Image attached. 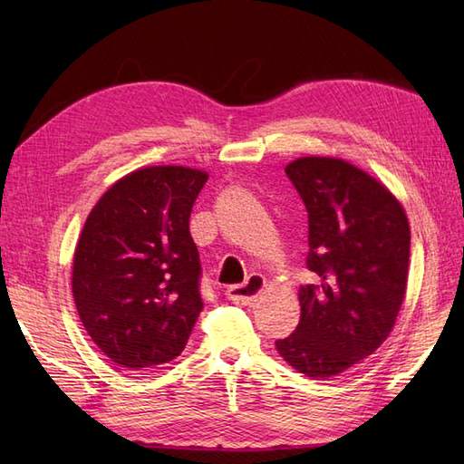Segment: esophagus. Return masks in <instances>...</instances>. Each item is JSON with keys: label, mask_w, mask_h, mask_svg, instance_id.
Returning <instances> with one entry per match:
<instances>
[{"label": "esophagus", "mask_w": 464, "mask_h": 464, "mask_svg": "<svg viewBox=\"0 0 464 464\" xmlns=\"http://www.w3.org/2000/svg\"><path fill=\"white\" fill-rule=\"evenodd\" d=\"M265 288V278L261 275H249L244 285L227 288V298L236 304H251Z\"/></svg>", "instance_id": "obj_1"}]
</instances>
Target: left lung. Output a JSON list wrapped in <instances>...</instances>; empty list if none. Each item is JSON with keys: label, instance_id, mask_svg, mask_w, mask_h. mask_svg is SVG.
I'll use <instances>...</instances> for the list:
<instances>
[{"label": "left lung", "instance_id": "8db88e82", "mask_svg": "<svg viewBox=\"0 0 464 464\" xmlns=\"http://www.w3.org/2000/svg\"><path fill=\"white\" fill-rule=\"evenodd\" d=\"M285 170L307 208L305 265L319 283L300 286L298 327L275 348L300 373L329 379L372 356L395 327L411 227L389 188L343 159L312 154Z\"/></svg>", "mask_w": 464, "mask_h": 464}]
</instances>
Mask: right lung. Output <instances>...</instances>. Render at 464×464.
I'll return each mask as SVG.
<instances>
[{
	"label": "right lung",
	"mask_w": 464,
	"mask_h": 464,
	"mask_svg": "<svg viewBox=\"0 0 464 464\" xmlns=\"http://www.w3.org/2000/svg\"><path fill=\"white\" fill-rule=\"evenodd\" d=\"M208 174L145 166L120 178L89 213L72 290L92 343L110 362L149 370L181 354L203 310L191 207Z\"/></svg>",
	"instance_id": "right-lung-1"
}]
</instances>
